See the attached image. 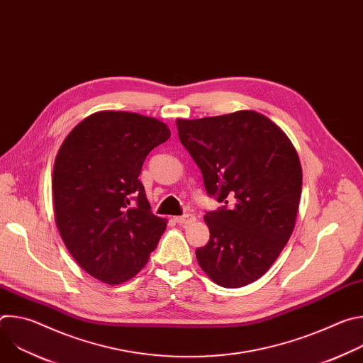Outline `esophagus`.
Returning a JSON list of instances; mask_svg holds the SVG:
<instances>
[{
  "instance_id": "obj_1",
  "label": "esophagus",
  "mask_w": 363,
  "mask_h": 363,
  "mask_svg": "<svg viewBox=\"0 0 363 363\" xmlns=\"http://www.w3.org/2000/svg\"><path fill=\"white\" fill-rule=\"evenodd\" d=\"M175 221L178 224H192L195 221V217L192 214H184V216H179V217H175Z\"/></svg>"
}]
</instances>
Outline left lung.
<instances>
[{
  "label": "left lung",
  "mask_w": 363,
  "mask_h": 363,
  "mask_svg": "<svg viewBox=\"0 0 363 363\" xmlns=\"http://www.w3.org/2000/svg\"><path fill=\"white\" fill-rule=\"evenodd\" d=\"M178 136L208 195L224 202L203 216L208 244L199 267L227 289L260 279L287 244L301 194V165L287 135L254 111L178 119Z\"/></svg>",
  "instance_id": "obj_1"
}]
</instances>
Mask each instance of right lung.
Returning <instances> with one entry per match:
<instances>
[{
  "label": "right lung",
  "instance_id": "obj_1",
  "mask_svg": "<svg viewBox=\"0 0 363 363\" xmlns=\"http://www.w3.org/2000/svg\"><path fill=\"white\" fill-rule=\"evenodd\" d=\"M171 136L149 116L103 111L65 139L53 169L56 225L77 264L106 284L135 277L167 228L138 179L147 153Z\"/></svg>",
  "mask_w": 363,
  "mask_h": 363
}]
</instances>
